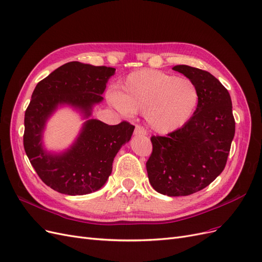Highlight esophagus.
<instances>
[{
    "label": "esophagus",
    "mask_w": 262,
    "mask_h": 262,
    "mask_svg": "<svg viewBox=\"0 0 262 262\" xmlns=\"http://www.w3.org/2000/svg\"><path fill=\"white\" fill-rule=\"evenodd\" d=\"M134 135H135V136H146V135H147V132H146V129H145V128L141 127V126L137 125L136 127H135Z\"/></svg>",
    "instance_id": "34e87169"
}]
</instances>
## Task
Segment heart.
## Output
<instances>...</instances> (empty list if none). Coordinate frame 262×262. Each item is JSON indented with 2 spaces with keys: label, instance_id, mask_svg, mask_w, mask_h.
<instances>
[{
  "label": "heart",
  "instance_id": "obj_1",
  "mask_svg": "<svg viewBox=\"0 0 262 262\" xmlns=\"http://www.w3.org/2000/svg\"><path fill=\"white\" fill-rule=\"evenodd\" d=\"M108 100L125 116L143 111L149 127L165 135L181 129L191 120L198 106L199 91L188 78L141 70L130 73Z\"/></svg>",
  "mask_w": 262,
  "mask_h": 262
}]
</instances>
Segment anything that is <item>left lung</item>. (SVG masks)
<instances>
[{
    "mask_svg": "<svg viewBox=\"0 0 262 262\" xmlns=\"http://www.w3.org/2000/svg\"><path fill=\"white\" fill-rule=\"evenodd\" d=\"M172 70L195 82L199 102L191 120L165 137H151L147 161L151 186L170 197L188 196L207 187L224 170L235 135L229 91L209 72L188 65Z\"/></svg>",
    "mask_w": 262,
    "mask_h": 262,
    "instance_id": "left-lung-1",
    "label": "left lung"
}]
</instances>
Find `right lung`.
<instances>
[{"label": "right lung", "instance_id": "obj_1", "mask_svg": "<svg viewBox=\"0 0 262 262\" xmlns=\"http://www.w3.org/2000/svg\"><path fill=\"white\" fill-rule=\"evenodd\" d=\"M115 69L70 62L38 82L25 113L24 148L46 185L70 196L99 190L112 173L115 156L132 138L135 126L127 122L107 125L91 119ZM67 106L84 120L72 145L62 151L48 150L43 135L47 121Z\"/></svg>", "mask_w": 262, "mask_h": 262}]
</instances>
